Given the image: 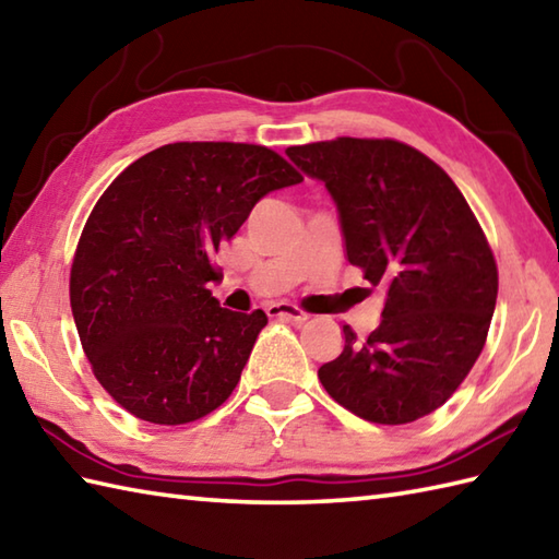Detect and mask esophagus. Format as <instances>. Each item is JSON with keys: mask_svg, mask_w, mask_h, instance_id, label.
I'll use <instances>...</instances> for the list:
<instances>
[{"mask_svg": "<svg viewBox=\"0 0 559 559\" xmlns=\"http://www.w3.org/2000/svg\"><path fill=\"white\" fill-rule=\"evenodd\" d=\"M266 312H269V317H283V320L295 322V324H300V322H305L310 317L308 312H302L300 308H295V305H288V302L269 305Z\"/></svg>", "mask_w": 559, "mask_h": 559, "instance_id": "obj_1", "label": "esophagus"}]
</instances>
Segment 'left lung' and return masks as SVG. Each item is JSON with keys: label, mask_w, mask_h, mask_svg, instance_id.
Segmentation results:
<instances>
[{"label": "left lung", "mask_w": 559, "mask_h": 559, "mask_svg": "<svg viewBox=\"0 0 559 559\" xmlns=\"http://www.w3.org/2000/svg\"><path fill=\"white\" fill-rule=\"evenodd\" d=\"M338 211L346 259L385 290L364 342L344 326V352L317 376L373 424L417 421L453 395L483 354L497 305V264L453 179L397 140L336 138L288 147Z\"/></svg>", "instance_id": "obj_1"}]
</instances>
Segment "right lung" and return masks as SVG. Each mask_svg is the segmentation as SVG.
<instances>
[{"instance_id": "1", "label": "right lung", "mask_w": 559, "mask_h": 559, "mask_svg": "<svg viewBox=\"0 0 559 559\" xmlns=\"http://www.w3.org/2000/svg\"><path fill=\"white\" fill-rule=\"evenodd\" d=\"M302 177L245 142H174L114 179L86 221L70 273L80 342L102 388L133 417L177 426L233 395L261 310L207 290L211 257L266 193Z\"/></svg>"}]
</instances>
